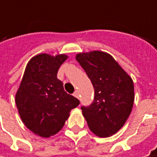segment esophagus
I'll return each instance as SVG.
<instances>
[{
	"label": "esophagus",
	"instance_id": "obj_1",
	"mask_svg": "<svg viewBox=\"0 0 157 157\" xmlns=\"http://www.w3.org/2000/svg\"><path fill=\"white\" fill-rule=\"evenodd\" d=\"M74 96H75V98H79V97H80V96H79V92H78V91H75V93H74Z\"/></svg>",
	"mask_w": 157,
	"mask_h": 157
}]
</instances>
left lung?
Here are the masks:
<instances>
[{"label": "left lung", "instance_id": "1", "mask_svg": "<svg viewBox=\"0 0 157 157\" xmlns=\"http://www.w3.org/2000/svg\"><path fill=\"white\" fill-rule=\"evenodd\" d=\"M75 59L94 88V102L81 108L90 130L101 138L112 136L123 127L132 111L134 102L132 78L107 52H81Z\"/></svg>", "mask_w": 157, "mask_h": 157}]
</instances>
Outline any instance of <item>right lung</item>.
I'll return each instance as SVG.
<instances>
[{
	"label": "right lung",
	"instance_id": "add662e5",
	"mask_svg": "<svg viewBox=\"0 0 157 157\" xmlns=\"http://www.w3.org/2000/svg\"><path fill=\"white\" fill-rule=\"evenodd\" d=\"M65 54L40 53L27 63L15 102L22 121L35 134L49 138L63 128L72 109L80 104L57 78Z\"/></svg>",
	"mask_w": 157,
	"mask_h": 157
}]
</instances>
